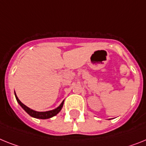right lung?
Instances as JSON below:
<instances>
[{"instance_id": "obj_1", "label": "right lung", "mask_w": 146, "mask_h": 146, "mask_svg": "<svg viewBox=\"0 0 146 146\" xmlns=\"http://www.w3.org/2000/svg\"><path fill=\"white\" fill-rule=\"evenodd\" d=\"M15 98H16L17 102H18V104L21 106V108L24 109L26 112L31 117H34V118H37V119H46L51 118V117H54L56 114H58V113L60 112V111L62 110V107H63L64 105V101L62 102V104L58 106L57 108L54 109V110H52V111H44V112H39V111H35L34 110H32L29 108L27 107L25 105L22 103L20 100H18V96H17L15 92Z\"/></svg>"}]
</instances>
